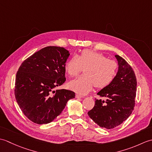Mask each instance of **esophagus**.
<instances>
[{"label":"esophagus","instance_id":"1","mask_svg":"<svg viewBox=\"0 0 152 152\" xmlns=\"http://www.w3.org/2000/svg\"><path fill=\"white\" fill-rule=\"evenodd\" d=\"M76 98H84L85 96H83L81 94H76Z\"/></svg>","mask_w":152,"mask_h":152}]
</instances>
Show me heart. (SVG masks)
Instances as JSON below:
<instances>
[{
    "label": "heart",
    "instance_id": "b5f03b06",
    "mask_svg": "<svg viewBox=\"0 0 152 152\" xmlns=\"http://www.w3.org/2000/svg\"><path fill=\"white\" fill-rule=\"evenodd\" d=\"M85 68L84 75L72 80L69 87L72 91L86 94L95 86L99 89L109 86L117 74L118 64L104 54L95 51L83 50L79 56L67 61L64 70L70 77H76Z\"/></svg>",
    "mask_w": 152,
    "mask_h": 152
}]
</instances>
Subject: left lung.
<instances>
[{
	"label": "left lung",
	"mask_w": 152,
	"mask_h": 152,
	"mask_svg": "<svg viewBox=\"0 0 152 152\" xmlns=\"http://www.w3.org/2000/svg\"><path fill=\"white\" fill-rule=\"evenodd\" d=\"M118 70L112 82L97 95L106 101L95 100L94 107L88 112L89 118L101 127L110 129L125 121L135 104L137 78L131 66L124 59L115 55Z\"/></svg>",
	"instance_id": "8db88e82"
}]
</instances>
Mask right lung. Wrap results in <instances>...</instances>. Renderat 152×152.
Here are the masks:
<instances>
[{"mask_svg": "<svg viewBox=\"0 0 152 152\" xmlns=\"http://www.w3.org/2000/svg\"><path fill=\"white\" fill-rule=\"evenodd\" d=\"M70 56L64 48L48 46L28 57L15 77V96L21 111L31 121L47 124L65 108L75 93L57 89L65 82L64 66Z\"/></svg>", "mask_w": 152, "mask_h": 152, "instance_id": "obj_1", "label": "right lung"}]
</instances>
